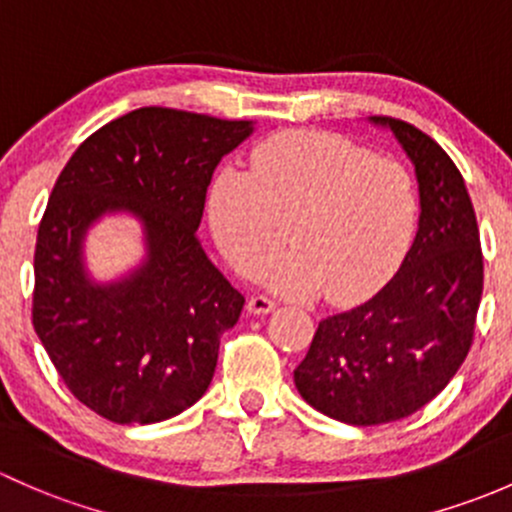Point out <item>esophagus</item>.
Here are the masks:
<instances>
[{
    "label": "esophagus",
    "mask_w": 512,
    "mask_h": 512,
    "mask_svg": "<svg viewBox=\"0 0 512 512\" xmlns=\"http://www.w3.org/2000/svg\"><path fill=\"white\" fill-rule=\"evenodd\" d=\"M246 308H249L251 315H268L273 308H276V300L266 298V295H251Z\"/></svg>",
    "instance_id": "obj_1"
}]
</instances>
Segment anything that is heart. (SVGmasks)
Instances as JSON below:
<instances>
[{
  "label": "heart",
  "mask_w": 512,
  "mask_h": 512,
  "mask_svg": "<svg viewBox=\"0 0 512 512\" xmlns=\"http://www.w3.org/2000/svg\"><path fill=\"white\" fill-rule=\"evenodd\" d=\"M224 256L256 271L285 243L294 249L261 268L276 291L335 303L377 291L397 271L416 229V194L397 160L323 133H283L258 145L251 175L224 167L207 197Z\"/></svg>",
  "instance_id": "obj_1"
}]
</instances>
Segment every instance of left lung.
<instances>
[{"instance_id":"obj_1","label":"left lung","mask_w":512,"mask_h":512,"mask_svg":"<svg viewBox=\"0 0 512 512\" xmlns=\"http://www.w3.org/2000/svg\"><path fill=\"white\" fill-rule=\"evenodd\" d=\"M414 165L419 229L397 276L367 303L320 320L293 379L330 419L374 426L429 404L466 360L483 293L476 214L461 172L414 125L372 115Z\"/></svg>"}]
</instances>
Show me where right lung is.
<instances>
[{
  "label": "right lung",
  "instance_id": "add662e5",
  "mask_svg": "<svg viewBox=\"0 0 512 512\" xmlns=\"http://www.w3.org/2000/svg\"><path fill=\"white\" fill-rule=\"evenodd\" d=\"M251 133V120L138 108L83 140L56 179L36 236L31 320L73 397L108 421L172 419L212 384L244 295L197 229L221 157ZM115 213L139 221L146 256L98 282L85 236Z\"/></svg>",
  "mask_w": 512,
  "mask_h": 512
}]
</instances>
